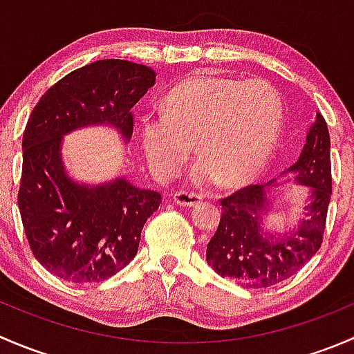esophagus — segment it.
Segmentation results:
<instances>
[{
	"instance_id": "34e87169",
	"label": "esophagus",
	"mask_w": 354,
	"mask_h": 354,
	"mask_svg": "<svg viewBox=\"0 0 354 354\" xmlns=\"http://www.w3.org/2000/svg\"><path fill=\"white\" fill-rule=\"evenodd\" d=\"M173 202L180 207H194L200 202V197L195 194H188V192H176L173 194Z\"/></svg>"
}]
</instances>
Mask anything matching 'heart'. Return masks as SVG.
<instances>
[{
	"label": "heart",
	"instance_id": "heart-1",
	"mask_svg": "<svg viewBox=\"0 0 354 354\" xmlns=\"http://www.w3.org/2000/svg\"><path fill=\"white\" fill-rule=\"evenodd\" d=\"M283 116V101L269 82L241 84L200 71L166 95L164 113L142 120V149L154 176L167 180L194 144L198 159L192 183L207 187L221 180L224 187H240L269 164Z\"/></svg>",
	"mask_w": 354,
	"mask_h": 354
}]
</instances>
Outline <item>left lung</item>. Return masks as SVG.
<instances>
[{
	"instance_id": "obj_1",
	"label": "left lung",
	"mask_w": 354,
	"mask_h": 354,
	"mask_svg": "<svg viewBox=\"0 0 354 354\" xmlns=\"http://www.w3.org/2000/svg\"><path fill=\"white\" fill-rule=\"evenodd\" d=\"M284 181L305 187L306 198L298 226L276 234L266 227L274 212L270 188L252 185L223 198V216L207 245V263L226 279L243 288H270L295 276L322 245L332 195L330 137L320 113L308 127L296 162L284 171Z\"/></svg>"
}]
</instances>
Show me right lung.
I'll return each mask as SVG.
<instances>
[{"label":"right lung","mask_w":354,"mask_h":354,"mask_svg":"<svg viewBox=\"0 0 354 354\" xmlns=\"http://www.w3.org/2000/svg\"><path fill=\"white\" fill-rule=\"evenodd\" d=\"M156 84V71L124 59H99L63 77L35 104L24 131L19 209L32 253L70 283H99L137 255L140 233L160 194L127 176L85 183L68 173L63 138L109 127L123 144L133 133L131 108Z\"/></svg>","instance_id":"obj_1"}]
</instances>
